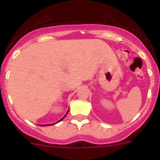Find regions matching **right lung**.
I'll list each match as a JSON object with an SVG mask.
<instances>
[{"instance_id":"obj_1","label":"right lung","mask_w":160,"mask_h":160,"mask_svg":"<svg viewBox=\"0 0 160 160\" xmlns=\"http://www.w3.org/2000/svg\"><path fill=\"white\" fill-rule=\"evenodd\" d=\"M67 112H68V111H67ZM65 116H66V115H65ZM65 116H64V117H63V118H62V119H60V120H59V121H58V122H60V121L63 120V118H64V117H65ZM52 125H53V124H52ZM42 126H44V127H45V126H49V125H42Z\"/></svg>"}]
</instances>
